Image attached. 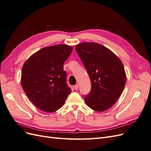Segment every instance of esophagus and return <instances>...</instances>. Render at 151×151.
<instances>
[{
    "label": "esophagus",
    "mask_w": 151,
    "mask_h": 151,
    "mask_svg": "<svg viewBox=\"0 0 151 151\" xmlns=\"http://www.w3.org/2000/svg\"><path fill=\"white\" fill-rule=\"evenodd\" d=\"M74 89H76V90H77V89H79V85L78 84H76L75 86H74Z\"/></svg>",
    "instance_id": "obj_1"
}]
</instances>
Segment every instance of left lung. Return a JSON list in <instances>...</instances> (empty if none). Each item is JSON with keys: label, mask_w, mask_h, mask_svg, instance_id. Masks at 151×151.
I'll return each mask as SVG.
<instances>
[{"label": "left lung", "mask_w": 151, "mask_h": 151, "mask_svg": "<svg viewBox=\"0 0 151 151\" xmlns=\"http://www.w3.org/2000/svg\"><path fill=\"white\" fill-rule=\"evenodd\" d=\"M91 81V90L84 96L86 104L94 111H103L113 106L126 83L122 61L110 50L97 43L76 45Z\"/></svg>", "instance_id": "8db88e82"}]
</instances>
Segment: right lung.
<instances>
[{
  "instance_id": "1",
  "label": "right lung",
  "mask_w": 151,
  "mask_h": 151,
  "mask_svg": "<svg viewBox=\"0 0 151 151\" xmlns=\"http://www.w3.org/2000/svg\"><path fill=\"white\" fill-rule=\"evenodd\" d=\"M72 51V47L67 45L45 47L24 63L21 79L22 89L41 110L49 113L58 110L70 93L63 63Z\"/></svg>"
}]
</instances>
